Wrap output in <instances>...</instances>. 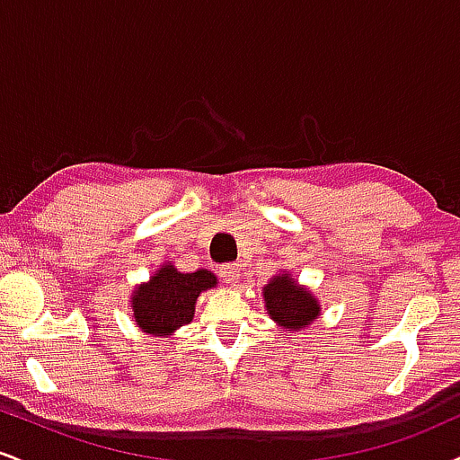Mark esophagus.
Instances as JSON below:
<instances>
[{
    "label": "esophagus",
    "instance_id": "1",
    "mask_svg": "<svg viewBox=\"0 0 460 460\" xmlns=\"http://www.w3.org/2000/svg\"><path fill=\"white\" fill-rule=\"evenodd\" d=\"M220 277H223L225 283L237 285L240 283V268L235 263H225V266H220Z\"/></svg>",
    "mask_w": 460,
    "mask_h": 460
}]
</instances>
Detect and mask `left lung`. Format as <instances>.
Returning <instances> with one entry per match:
<instances>
[{
    "mask_svg": "<svg viewBox=\"0 0 460 460\" xmlns=\"http://www.w3.org/2000/svg\"><path fill=\"white\" fill-rule=\"evenodd\" d=\"M263 307L277 326L298 332L322 315L320 300L289 272H279L261 288Z\"/></svg>",
    "mask_w": 460,
    "mask_h": 460,
    "instance_id": "left-lung-1",
    "label": "left lung"
}]
</instances>
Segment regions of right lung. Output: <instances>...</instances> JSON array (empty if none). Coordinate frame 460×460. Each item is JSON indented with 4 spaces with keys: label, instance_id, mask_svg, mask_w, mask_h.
I'll use <instances>...</instances> for the list:
<instances>
[{
    "label": "right lung",
    "instance_id": "1",
    "mask_svg": "<svg viewBox=\"0 0 460 460\" xmlns=\"http://www.w3.org/2000/svg\"><path fill=\"white\" fill-rule=\"evenodd\" d=\"M218 285L212 270L181 272L175 263H162L149 281L131 289V318L142 332L168 337L192 322L197 298Z\"/></svg>",
    "mask_w": 460,
    "mask_h": 460
}]
</instances>
